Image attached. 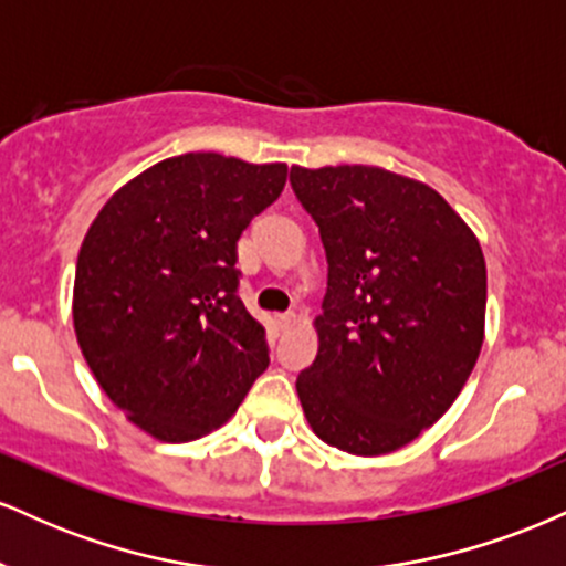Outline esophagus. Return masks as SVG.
<instances>
[{
  "label": "esophagus",
  "mask_w": 566,
  "mask_h": 566,
  "mask_svg": "<svg viewBox=\"0 0 566 566\" xmlns=\"http://www.w3.org/2000/svg\"><path fill=\"white\" fill-rule=\"evenodd\" d=\"M274 324H276V329H287L290 324H295V316H292V314H282V316H276Z\"/></svg>",
  "instance_id": "obj_1"
}]
</instances>
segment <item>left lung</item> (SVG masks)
<instances>
[{
  "instance_id": "8db88e82",
  "label": "left lung",
  "mask_w": 566,
  "mask_h": 566,
  "mask_svg": "<svg viewBox=\"0 0 566 566\" xmlns=\"http://www.w3.org/2000/svg\"><path fill=\"white\" fill-rule=\"evenodd\" d=\"M290 184L327 255L319 350L295 382L305 420L337 450L388 454L437 423L476 365L482 247L439 191L382 167L295 165Z\"/></svg>"
}]
</instances>
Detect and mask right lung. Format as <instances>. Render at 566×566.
Wrapping results in <instances>:
<instances>
[{
	"label": "right lung",
	"mask_w": 566,
	"mask_h": 566,
	"mask_svg": "<svg viewBox=\"0 0 566 566\" xmlns=\"http://www.w3.org/2000/svg\"><path fill=\"white\" fill-rule=\"evenodd\" d=\"M284 184L282 161L180 154L135 175L90 226L76 340L108 399L154 439L216 431L269 367L265 329L237 295V242Z\"/></svg>",
	"instance_id": "right-lung-1"
}]
</instances>
